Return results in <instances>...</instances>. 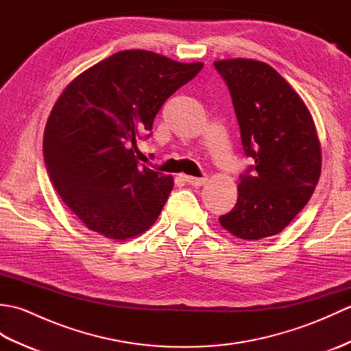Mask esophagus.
Returning a JSON list of instances; mask_svg holds the SVG:
<instances>
[{"mask_svg":"<svg viewBox=\"0 0 351 351\" xmlns=\"http://www.w3.org/2000/svg\"><path fill=\"white\" fill-rule=\"evenodd\" d=\"M184 180L187 181L190 185H193V187H202V185H205V184H206L208 178H195V176H189V175H185V176H184Z\"/></svg>","mask_w":351,"mask_h":351,"instance_id":"34e87169","label":"esophagus"}]
</instances>
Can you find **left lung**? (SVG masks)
Returning a JSON list of instances; mask_svg holds the SVG:
<instances>
[{
    "label": "left lung",
    "instance_id": "left-lung-1",
    "mask_svg": "<svg viewBox=\"0 0 351 351\" xmlns=\"http://www.w3.org/2000/svg\"><path fill=\"white\" fill-rule=\"evenodd\" d=\"M229 87L245 156L235 206L219 219L244 241L278 235L309 202L322 175V146L306 104L270 64L215 60ZM252 173H250V170Z\"/></svg>",
    "mask_w": 351,
    "mask_h": 351
}]
</instances>
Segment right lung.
Here are the masks:
<instances>
[{
    "label": "right lung",
    "mask_w": 351,
    "mask_h": 351,
    "mask_svg": "<svg viewBox=\"0 0 351 351\" xmlns=\"http://www.w3.org/2000/svg\"><path fill=\"white\" fill-rule=\"evenodd\" d=\"M204 63L125 49L81 72L51 110L43 158L57 195L87 229L113 241L158 219L173 178L138 166L137 138Z\"/></svg>",
    "instance_id": "obj_1"
}]
</instances>
